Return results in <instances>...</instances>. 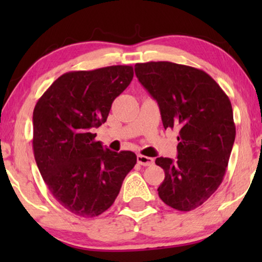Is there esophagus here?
<instances>
[{
	"label": "esophagus",
	"mask_w": 262,
	"mask_h": 262,
	"mask_svg": "<svg viewBox=\"0 0 262 262\" xmlns=\"http://www.w3.org/2000/svg\"><path fill=\"white\" fill-rule=\"evenodd\" d=\"M137 162L141 164V166H151V164H154V159L144 155H138Z\"/></svg>",
	"instance_id": "esophagus-1"
}]
</instances>
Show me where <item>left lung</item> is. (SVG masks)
Instances as JSON below:
<instances>
[{"label":"left lung","instance_id":"1","mask_svg":"<svg viewBox=\"0 0 262 262\" xmlns=\"http://www.w3.org/2000/svg\"><path fill=\"white\" fill-rule=\"evenodd\" d=\"M136 76L159 103L164 128H178V160L157 157L164 204L194 210L223 181L235 142L231 102L205 71L171 62L137 63Z\"/></svg>","mask_w":262,"mask_h":262}]
</instances>
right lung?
Returning <instances> with one entry per match:
<instances>
[{
	"instance_id": "right-lung-1",
	"label": "right lung",
	"mask_w": 262,
	"mask_h": 262,
	"mask_svg": "<svg viewBox=\"0 0 262 262\" xmlns=\"http://www.w3.org/2000/svg\"><path fill=\"white\" fill-rule=\"evenodd\" d=\"M134 78L131 66L63 74L33 111V151L49 191L80 217H96L114 203L137 162L132 151H111L96 142L94 127Z\"/></svg>"
}]
</instances>
